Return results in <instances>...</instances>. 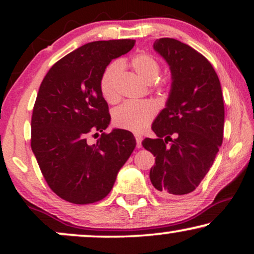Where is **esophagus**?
Listing matches in <instances>:
<instances>
[{
  "label": "esophagus",
  "mask_w": 254,
  "mask_h": 254,
  "mask_svg": "<svg viewBox=\"0 0 254 254\" xmlns=\"http://www.w3.org/2000/svg\"><path fill=\"white\" fill-rule=\"evenodd\" d=\"M135 140H136V147L141 148V143H142V136L140 134H135Z\"/></svg>",
  "instance_id": "obj_1"
}]
</instances>
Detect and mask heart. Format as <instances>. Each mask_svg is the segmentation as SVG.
I'll return each instance as SVG.
<instances>
[{"label": "heart", "instance_id": "b5f03b06", "mask_svg": "<svg viewBox=\"0 0 254 254\" xmlns=\"http://www.w3.org/2000/svg\"><path fill=\"white\" fill-rule=\"evenodd\" d=\"M130 67L145 82H152V85L156 89L165 88L168 85L169 81L166 78H157L161 72V64L157 59L150 53L141 52L135 54L130 59ZM121 71H123L121 62L114 61L107 65L100 77V92L109 103H116L120 98L118 81ZM156 114H157V106L151 100L126 102L113 112V123L117 127L123 129L133 133H141L152 123Z\"/></svg>", "mask_w": 254, "mask_h": 254}]
</instances>
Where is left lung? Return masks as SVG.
<instances>
[{
    "label": "left lung",
    "mask_w": 254,
    "mask_h": 254,
    "mask_svg": "<svg viewBox=\"0 0 254 254\" xmlns=\"http://www.w3.org/2000/svg\"><path fill=\"white\" fill-rule=\"evenodd\" d=\"M154 48L170 65L172 85L151 126L157 138H144L142 145L156 157L150 180L157 192L180 196L200 185L221 147L223 95L213 65L194 48L172 38L157 39Z\"/></svg>",
    "instance_id": "1"
}]
</instances>
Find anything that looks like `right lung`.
I'll return each instance as SVG.
<instances>
[{"instance_id":"right-lung-1","label":"right lung","mask_w":254,"mask_h":254,"mask_svg":"<svg viewBox=\"0 0 254 254\" xmlns=\"http://www.w3.org/2000/svg\"><path fill=\"white\" fill-rule=\"evenodd\" d=\"M134 45L131 39L83 45L55 62L41 82L31 120V148L47 185L68 202L103 200L136 145L128 130L103 133L111 116L99 88L110 62ZM97 131L102 135L89 145L87 136Z\"/></svg>"}]
</instances>
